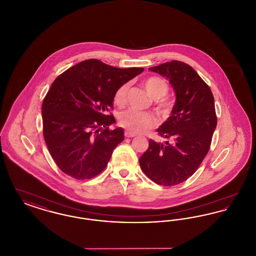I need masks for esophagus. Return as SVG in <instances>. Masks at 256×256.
<instances>
[{
  "instance_id": "34e87169",
  "label": "esophagus",
  "mask_w": 256,
  "mask_h": 256,
  "mask_svg": "<svg viewBox=\"0 0 256 256\" xmlns=\"http://www.w3.org/2000/svg\"><path fill=\"white\" fill-rule=\"evenodd\" d=\"M124 136H126V138H132V137L135 136V134H132V132H124Z\"/></svg>"
}]
</instances>
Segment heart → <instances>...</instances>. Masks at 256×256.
I'll return each mask as SVG.
<instances>
[{
	"mask_svg": "<svg viewBox=\"0 0 256 256\" xmlns=\"http://www.w3.org/2000/svg\"><path fill=\"white\" fill-rule=\"evenodd\" d=\"M144 87L148 94L156 100L154 104L156 112L162 117H167L174 108L172 102L167 97L169 93L167 82L158 76H152L144 80ZM128 88V84H124L115 91L113 102L117 106L122 108L126 106ZM118 122L122 128L132 134H145L152 130L156 126L158 121L150 113H139L134 110H126L118 115Z\"/></svg>",
	"mask_w": 256,
	"mask_h": 256,
	"instance_id": "1",
	"label": "heart"
}]
</instances>
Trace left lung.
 <instances>
[{"mask_svg": "<svg viewBox=\"0 0 256 256\" xmlns=\"http://www.w3.org/2000/svg\"><path fill=\"white\" fill-rule=\"evenodd\" d=\"M150 70L169 80L176 100L170 117L158 130L167 141L162 144L150 139L139 163L150 180L174 186L188 180L206 156L217 126L214 97L204 80L184 62H166Z\"/></svg>", "mask_w": 256, "mask_h": 256, "instance_id": "1", "label": "left lung"}]
</instances>
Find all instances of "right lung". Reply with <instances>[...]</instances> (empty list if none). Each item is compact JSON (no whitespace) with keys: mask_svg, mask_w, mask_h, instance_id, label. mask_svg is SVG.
<instances>
[{"mask_svg":"<svg viewBox=\"0 0 256 256\" xmlns=\"http://www.w3.org/2000/svg\"><path fill=\"white\" fill-rule=\"evenodd\" d=\"M143 68L121 69L98 60L76 64L52 84L42 104L43 136L50 154L64 174L82 180L106 167L124 141V130H110L108 113L119 86Z\"/></svg>","mask_w":256,"mask_h":256,"instance_id":"1","label":"right lung"}]
</instances>
